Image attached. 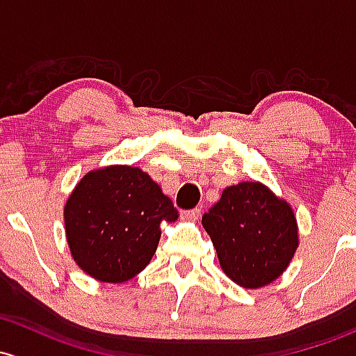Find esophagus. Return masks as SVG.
<instances>
[{"mask_svg": "<svg viewBox=\"0 0 356 356\" xmlns=\"http://www.w3.org/2000/svg\"><path fill=\"white\" fill-rule=\"evenodd\" d=\"M201 215V209L200 208H193V209H186L182 211V218L188 220V222H196Z\"/></svg>", "mask_w": 356, "mask_h": 356, "instance_id": "1", "label": "esophagus"}]
</instances>
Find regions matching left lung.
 <instances>
[{
  "instance_id": "left-lung-1",
  "label": "left lung",
  "mask_w": 356,
  "mask_h": 356,
  "mask_svg": "<svg viewBox=\"0 0 356 356\" xmlns=\"http://www.w3.org/2000/svg\"><path fill=\"white\" fill-rule=\"evenodd\" d=\"M201 223L223 273L244 288L275 282L298 247L293 209L261 182H241L223 189Z\"/></svg>"
}]
</instances>
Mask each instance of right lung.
Masks as SVG:
<instances>
[{
	"label": "right lung",
	"mask_w": 356,
	"mask_h": 356,
	"mask_svg": "<svg viewBox=\"0 0 356 356\" xmlns=\"http://www.w3.org/2000/svg\"><path fill=\"white\" fill-rule=\"evenodd\" d=\"M177 216L172 201L141 168H97L78 182L65 204L71 256L92 278L124 283L152 261L160 222Z\"/></svg>",
	"instance_id": "add662e5"
}]
</instances>
